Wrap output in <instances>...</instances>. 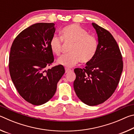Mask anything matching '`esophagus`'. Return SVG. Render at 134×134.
<instances>
[{
	"label": "esophagus",
	"mask_w": 134,
	"mask_h": 134,
	"mask_svg": "<svg viewBox=\"0 0 134 134\" xmlns=\"http://www.w3.org/2000/svg\"><path fill=\"white\" fill-rule=\"evenodd\" d=\"M65 73H67V72H71L72 71L71 70H70L69 69H67V68H65Z\"/></svg>",
	"instance_id": "esophagus-1"
}]
</instances>
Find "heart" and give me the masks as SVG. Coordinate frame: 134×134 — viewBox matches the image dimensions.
Returning a JSON list of instances; mask_svg holds the SVG:
<instances>
[{"mask_svg":"<svg viewBox=\"0 0 134 134\" xmlns=\"http://www.w3.org/2000/svg\"><path fill=\"white\" fill-rule=\"evenodd\" d=\"M63 41L71 44L70 54L59 58L57 63L67 67H71L81 60L83 63L91 61L97 53L98 40L94 35L89 34L85 29L77 24H71L63 28L61 37H54L50 41V48L56 55L62 51Z\"/></svg>","mask_w":134,"mask_h":134,"instance_id":"b5f03b06","label":"heart"}]
</instances>
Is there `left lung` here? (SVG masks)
I'll list each match as a JSON object with an SVG mask.
<instances>
[{
    "label": "left lung",
    "instance_id": "1",
    "mask_svg": "<svg viewBox=\"0 0 134 134\" xmlns=\"http://www.w3.org/2000/svg\"><path fill=\"white\" fill-rule=\"evenodd\" d=\"M92 25L98 37V48L94 58L84 69H74V89L77 96L89 106L101 104L112 96L120 80L122 56L116 40L106 29Z\"/></svg>",
    "mask_w": 134,
    "mask_h": 134
}]
</instances>
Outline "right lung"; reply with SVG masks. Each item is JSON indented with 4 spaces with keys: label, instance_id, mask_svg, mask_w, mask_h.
I'll use <instances>...</instances> for the list:
<instances>
[{
    "label": "right lung",
    "instance_id": "1",
    "mask_svg": "<svg viewBox=\"0 0 134 134\" xmlns=\"http://www.w3.org/2000/svg\"><path fill=\"white\" fill-rule=\"evenodd\" d=\"M54 23H37L22 31L13 41L9 54L10 77L19 94L34 105H41L55 94L65 72L62 65L47 70L54 62L50 41Z\"/></svg>",
    "mask_w": 134,
    "mask_h": 134
}]
</instances>
